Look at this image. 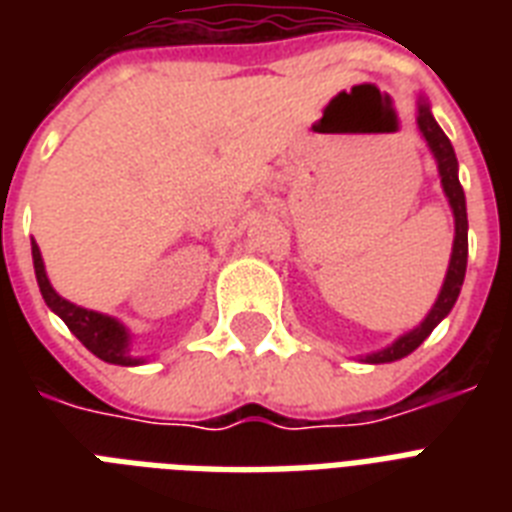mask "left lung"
<instances>
[{
  "mask_svg": "<svg viewBox=\"0 0 512 512\" xmlns=\"http://www.w3.org/2000/svg\"><path fill=\"white\" fill-rule=\"evenodd\" d=\"M417 127H420L422 138L428 143V148L436 156L438 175H441V185H444L446 199H449V207L454 212V247H452V260H449V271H446L444 287L438 292L436 305L430 308V313L425 316L420 327H414L412 332L398 337L393 345L377 350V353H369L364 361L369 364H388V361H398V358L409 356L412 350H417L425 342V337L433 332V329L441 324V321L449 316V311L457 303L460 297L462 281H465V268H468V209H465V191H462L460 177H457V156H454V148L449 143V138L444 135V130L438 127V122L430 114L428 100H417Z\"/></svg>",
  "mask_w": 512,
  "mask_h": 512,
  "instance_id": "1",
  "label": "left lung"
}]
</instances>
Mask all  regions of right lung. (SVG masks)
Instances as JSON below:
<instances>
[{
    "label": "right lung",
    "mask_w": 512,
    "mask_h": 512,
    "mask_svg": "<svg viewBox=\"0 0 512 512\" xmlns=\"http://www.w3.org/2000/svg\"><path fill=\"white\" fill-rule=\"evenodd\" d=\"M31 255H34L36 281H39V292H42L44 303H47L50 311H55L60 319L66 321V327L74 332L76 340L82 342L84 348L95 353L98 358H103V361H108V364H143V358L130 356V332L119 321L111 319V316H103V313L87 311V308L68 303V300H63L52 289L50 279H47V271H44L42 252L36 247V241H31Z\"/></svg>",
    "instance_id": "obj_1"
}]
</instances>
